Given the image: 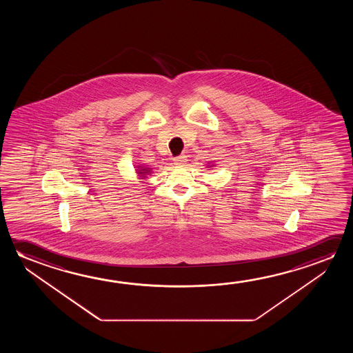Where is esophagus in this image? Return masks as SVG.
Returning <instances> with one entry per match:
<instances>
[{
    "instance_id": "esophagus-1",
    "label": "esophagus",
    "mask_w": 353,
    "mask_h": 353,
    "mask_svg": "<svg viewBox=\"0 0 353 353\" xmlns=\"http://www.w3.org/2000/svg\"><path fill=\"white\" fill-rule=\"evenodd\" d=\"M174 161L176 165H183L187 161V157L185 155H179V157H174Z\"/></svg>"
}]
</instances>
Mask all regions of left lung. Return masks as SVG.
<instances>
[{
    "label": "left lung",
    "mask_w": 353,
    "mask_h": 353,
    "mask_svg": "<svg viewBox=\"0 0 353 353\" xmlns=\"http://www.w3.org/2000/svg\"><path fill=\"white\" fill-rule=\"evenodd\" d=\"M212 166H213V165H212ZM212 166H210V168H212Z\"/></svg>",
    "instance_id": "1"
}]
</instances>
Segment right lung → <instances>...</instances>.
Instances as JSON below:
<instances>
[{"instance_id": "right-lung-1", "label": "right lung", "mask_w": 353, "mask_h": 353, "mask_svg": "<svg viewBox=\"0 0 353 353\" xmlns=\"http://www.w3.org/2000/svg\"><path fill=\"white\" fill-rule=\"evenodd\" d=\"M137 174L139 176L140 179H146V176L151 174V168H146V166H137Z\"/></svg>"}]
</instances>
